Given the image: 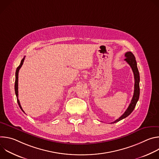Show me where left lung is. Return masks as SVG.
<instances>
[{
    "label": "left lung",
    "instance_id": "left-lung-1",
    "mask_svg": "<svg viewBox=\"0 0 159 159\" xmlns=\"http://www.w3.org/2000/svg\"><path fill=\"white\" fill-rule=\"evenodd\" d=\"M125 56L126 57L125 60L129 65V66H131V69L133 70V74H134V93H133V96L132 99L131 101V102H130L128 107L126 110V111L124 112V114L121 117H120L118 120L112 122L111 123H115L118 122L120 120L126 118L127 116H128L132 112V111L134 110V109L136 106V104H137V103L139 101V96H140V85H139L140 74H139V72L138 68H137V61H136V60H135V57H134V55L131 52H126L125 53Z\"/></svg>",
    "mask_w": 159,
    "mask_h": 159
}]
</instances>
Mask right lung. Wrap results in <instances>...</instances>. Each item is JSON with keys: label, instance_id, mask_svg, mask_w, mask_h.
<instances>
[{"label": "right lung", "instance_id": "add662e5", "mask_svg": "<svg viewBox=\"0 0 159 159\" xmlns=\"http://www.w3.org/2000/svg\"><path fill=\"white\" fill-rule=\"evenodd\" d=\"M25 59V57L22 58V60H21L20 61V65H19V66H17V69H16V80H15V85H14V89H15V93H16V97H17V103L19 104V107L20 108V109L24 112L23 109H22V107L20 104V102L18 99V74H19V69H20V67L22 66V64H23V62H24V60Z\"/></svg>", "mask_w": 159, "mask_h": 159}]
</instances>
